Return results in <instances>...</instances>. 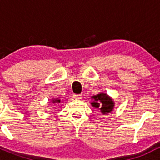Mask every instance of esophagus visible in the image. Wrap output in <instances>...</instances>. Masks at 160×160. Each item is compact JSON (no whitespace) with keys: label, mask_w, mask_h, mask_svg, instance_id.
Segmentation results:
<instances>
[{"label":"esophagus","mask_w":160,"mask_h":160,"mask_svg":"<svg viewBox=\"0 0 160 160\" xmlns=\"http://www.w3.org/2000/svg\"><path fill=\"white\" fill-rule=\"evenodd\" d=\"M74 98H77V99H81L82 98V94H79V95L74 94Z\"/></svg>","instance_id":"34e87169"}]
</instances>
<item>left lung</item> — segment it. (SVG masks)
Segmentation results:
<instances>
[{"instance_id":"1","label":"left lung","mask_w":160,"mask_h":160,"mask_svg":"<svg viewBox=\"0 0 160 160\" xmlns=\"http://www.w3.org/2000/svg\"><path fill=\"white\" fill-rule=\"evenodd\" d=\"M91 98L93 100L91 103L92 106L98 108L102 114H108L113 111L114 102L106 93H99L97 95H93Z\"/></svg>"}]
</instances>
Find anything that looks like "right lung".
Masks as SVG:
<instances>
[{"instance_id":"right-lung-1","label":"right lung","mask_w":160,"mask_h":160,"mask_svg":"<svg viewBox=\"0 0 160 160\" xmlns=\"http://www.w3.org/2000/svg\"><path fill=\"white\" fill-rule=\"evenodd\" d=\"M52 103H59V102H61V100H60L59 98H54V99H52Z\"/></svg>"}]
</instances>
